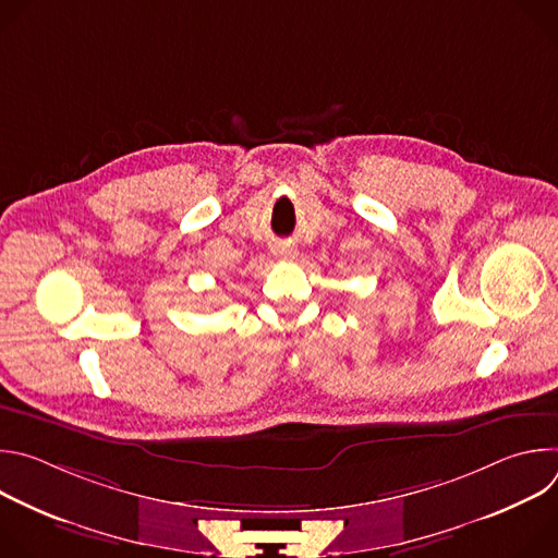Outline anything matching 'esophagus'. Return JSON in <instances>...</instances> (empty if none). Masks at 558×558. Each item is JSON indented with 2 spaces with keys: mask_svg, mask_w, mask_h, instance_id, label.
I'll return each instance as SVG.
<instances>
[{
  "mask_svg": "<svg viewBox=\"0 0 558 558\" xmlns=\"http://www.w3.org/2000/svg\"><path fill=\"white\" fill-rule=\"evenodd\" d=\"M276 256H280V258H284V260H293V258H295V250H291V247H278V250H276Z\"/></svg>",
  "mask_w": 558,
  "mask_h": 558,
  "instance_id": "1",
  "label": "esophagus"
}]
</instances>
